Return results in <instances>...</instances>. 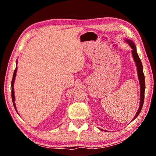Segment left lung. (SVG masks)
Masks as SVG:
<instances>
[{"instance_id": "1", "label": "left lung", "mask_w": 156, "mask_h": 156, "mask_svg": "<svg viewBox=\"0 0 156 156\" xmlns=\"http://www.w3.org/2000/svg\"><path fill=\"white\" fill-rule=\"evenodd\" d=\"M128 43L129 44V45L132 48V55H133L134 61L136 62V66H137V71H138V79H139V82L140 85V106L139 108H138L137 113H136L135 117L133 119V121L135 119L136 117L138 116V114H140V111L142 109L143 105H144V94H145V88H146V85H145V76L144 74V71H143V65L141 63V61H140V59L138 57L137 54V52H136V48L135 44L133 43L131 40H126Z\"/></svg>"}]
</instances>
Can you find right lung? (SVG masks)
<instances>
[{
  "mask_svg": "<svg viewBox=\"0 0 156 156\" xmlns=\"http://www.w3.org/2000/svg\"><path fill=\"white\" fill-rule=\"evenodd\" d=\"M16 72H17V66H16V69H15V71H14L13 76H12V82H11V96H12V102H13V105H14L15 108H16V105H15V103H14V101H15V96H14L13 83H14V81H15V78H16ZM16 112H17V110H16Z\"/></svg>",
  "mask_w": 156,
  "mask_h": 156,
  "instance_id": "right-lung-1",
  "label": "right lung"
}]
</instances>
